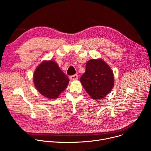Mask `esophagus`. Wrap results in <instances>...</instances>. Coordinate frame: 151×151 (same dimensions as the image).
<instances>
[{
    "label": "esophagus",
    "mask_w": 151,
    "mask_h": 151,
    "mask_svg": "<svg viewBox=\"0 0 151 151\" xmlns=\"http://www.w3.org/2000/svg\"><path fill=\"white\" fill-rule=\"evenodd\" d=\"M70 79L72 81H75V80H77L78 78V75L77 74H75L74 75H72L69 77Z\"/></svg>",
    "instance_id": "obj_1"
}]
</instances>
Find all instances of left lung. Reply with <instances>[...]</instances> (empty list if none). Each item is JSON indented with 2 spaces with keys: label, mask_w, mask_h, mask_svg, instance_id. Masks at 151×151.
Masks as SVG:
<instances>
[{
  "label": "left lung",
  "mask_w": 151,
  "mask_h": 151,
  "mask_svg": "<svg viewBox=\"0 0 151 151\" xmlns=\"http://www.w3.org/2000/svg\"><path fill=\"white\" fill-rule=\"evenodd\" d=\"M83 87L92 99H101L114 85V73L103 60L92 59L86 64L85 73L80 78Z\"/></svg>",
  "instance_id": "left-lung-1"
}]
</instances>
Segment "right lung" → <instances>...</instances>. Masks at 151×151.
I'll list each match as a JSON object with an SVG mask.
<instances>
[{
  "label": "right lung",
  "mask_w": 151,
  "mask_h": 151,
  "mask_svg": "<svg viewBox=\"0 0 151 151\" xmlns=\"http://www.w3.org/2000/svg\"><path fill=\"white\" fill-rule=\"evenodd\" d=\"M69 78L53 60L42 61L33 74V82L37 91L50 99L57 98L66 89Z\"/></svg>",
  "instance_id": "right-lung-1"
}]
</instances>
